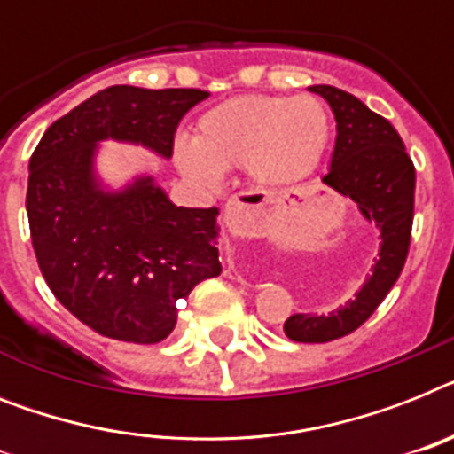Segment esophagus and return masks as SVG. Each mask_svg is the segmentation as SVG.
I'll return each mask as SVG.
<instances>
[{"mask_svg": "<svg viewBox=\"0 0 454 454\" xmlns=\"http://www.w3.org/2000/svg\"><path fill=\"white\" fill-rule=\"evenodd\" d=\"M235 207H239V202H238V200H231V202H228V207H226L228 215H231V212H233Z\"/></svg>", "mask_w": 454, "mask_h": 454, "instance_id": "obj_1", "label": "esophagus"}]
</instances>
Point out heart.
Masks as SVG:
<instances>
[{
  "label": "heart",
  "instance_id": "b5f03b06",
  "mask_svg": "<svg viewBox=\"0 0 454 454\" xmlns=\"http://www.w3.org/2000/svg\"><path fill=\"white\" fill-rule=\"evenodd\" d=\"M329 135L315 98L239 95L202 114L195 135L175 139V163L186 179L216 186L223 172L247 168L263 186L303 179L322 156Z\"/></svg>",
  "mask_w": 454,
  "mask_h": 454
}]
</instances>
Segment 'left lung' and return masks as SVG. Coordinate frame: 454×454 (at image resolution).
<instances>
[{
  "mask_svg": "<svg viewBox=\"0 0 454 454\" xmlns=\"http://www.w3.org/2000/svg\"><path fill=\"white\" fill-rule=\"evenodd\" d=\"M335 116V146L322 182L352 198L361 216L380 231L371 272L348 303L329 315H294L285 333L294 342H329L352 333L373 315L399 279L411 247L415 168L399 132L361 99L333 86H312Z\"/></svg>",
  "mask_w": 454,
  "mask_h": 454,
  "instance_id": "1",
  "label": "left lung"
}]
</instances>
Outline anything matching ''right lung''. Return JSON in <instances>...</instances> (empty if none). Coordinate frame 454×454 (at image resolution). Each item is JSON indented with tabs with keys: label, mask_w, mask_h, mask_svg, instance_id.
Instances as JSON below:
<instances>
[{
	"label": "right lung",
	"mask_w": 454,
	"mask_h": 454,
	"mask_svg": "<svg viewBox=\"0 0 454 454\" xmlns=\"http://www.w3.org/2000/svg\"><path fill=\"white\" fill-rule=\"evenodd\" d=\"M205 98L198 88H105L55 121L29 158L36 263L53 296L105 338L165 340L176 301L221 275L219 209L176 207L151 175L112 191L95 172L105 139L172 156L176 125Z\"/></svg>",
	"instance_id": "add662e5"
}]
</instances>
